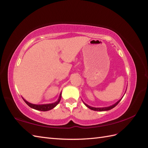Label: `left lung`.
Listing matches in <instances>:
<instances>
[{
  "label": "left lung",
  "instance_id": "8db88e82",
  "mask_svg": "<svg viewBox=\"0 0 148 148\" xmlns=\"http://www.w3.org/2000/svg\"><path fill=\"white\" fill-rule=\"evenodd\" d=\"M126 91H127V89H126ZM125 92H126V91H125ZM125 94H124V95H125ZM123 96H124V95H123ZM122 97L121 98V99H120L119 101H118L117 102L115 103L114 104L112 105V106H109V107H93L88 106V104H86V103H84V102H83V103L85 104V106H86L87 107H88L89 109H90L91 110H95V111H106V110H110V109H113L114 107H115L116 106H117V105L119 104V103L120 102V101H121V99H122Z\"/></svg>",
  "mask_w": 148,
  "mask_h": 148
}]
</instances>
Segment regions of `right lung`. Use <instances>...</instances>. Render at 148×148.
<instances>
[{"label":"right lung","mask_w":148,"mask_h":148,"mask_svg":"<svg viewBox=\"0 0 148 148\" xmlns=\"http://www.w3.org/2000/svg\"><path fill=\"white\" fill-rule=\"evenodd\" d=\"M61 97H62V92H60V96L59 97V99H58V100L56 102H53V103H51V104H31V103H29L27 101H26L23 97H22V98H23V99L26 102V104H27L28 106H29L31 108L34 109L35 110H41V111H48V110H50L52 109L53 108H54V107L58 104H59L60 99H61Z\"/></svg>","instance_id":"right-lung-1"}]
</instances>
